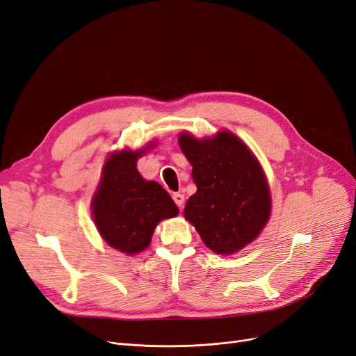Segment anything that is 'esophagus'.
<instances>
[{
    "instance_id": "esophagus-1",
    "label": "esophagus",
    "mask_w": 356,
    "mask_h": 356,
    "mask_svg": "<svg viewBox=\"0 0 356 356\" xmlns=\"http://www.w3.org/2000/svg\"><path fill=\"white\" fill-rule=\"evenodd\" d=\"M173 200L179 208H181L183 203H184V196L181 193H173Z\"/></svg>"
}]
</instances>
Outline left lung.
Returning <instances> with one entry per match:
<instances>
[{
	"instance_id": "left-lung-1",
	"label": "left lung",
	"mask_w": 356,
	"mask_h": 356,
	"mask_svg": "<svg viewBox=\"0 0 356 356\" xmlns=\"http://www.w3.org/2000/svg\"><path fill=\"white\" fill-rule=\"evenodd\" d=\"M192 164L196 193L184 207V218L209 250L231 255L251 244L271 213L266 175L251 149L229 131L197 140L179 136Z\"/></svg>"
}]
</instances>
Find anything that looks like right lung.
I'll return each mask as SVG.
<instances>
[{
    "mask_svg": "<svg viewBox=\"0 0 356 356\" xmlns=\"http://www.w3.org/2000/svg\"><path fill=\"white\" fill-rule=\"evenodd\" d=\"M112 153L92 197V218L106 244L127 255L144 251L157 223L179 213L176 203L157 181H147L137 160L147 152Z\"/></svg>",
    "mask_w": 356,
    "mask_h": 356,
    "instance_id": "right-lung-1",
    "label": "right lung"
}]
</instances>
